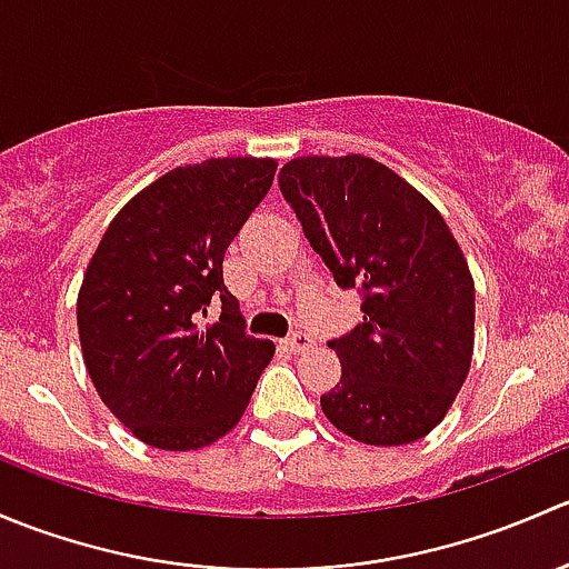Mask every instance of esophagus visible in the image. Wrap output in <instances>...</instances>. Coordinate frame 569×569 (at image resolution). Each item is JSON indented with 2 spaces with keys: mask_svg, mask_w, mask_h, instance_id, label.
<instances>
[{
  "mask_svg": "<svg viewBox=\"0 0 569 569\" xmlns=\"http://www.w3.org/2000/svg\"><path fill=\"white\" fill-rule=\"evenodd\" d=\"M311 343H313V338L308 336V332L300 330V332H291V336L283 341V347L289 349V352H302V349H308Z\"/></svg>",
  "mask_w": 569,
  "mask_h": 569,
  "instance_id": "1",
  "label": "esophagus"
}]
</instances>
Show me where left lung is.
Segmentation results:
<instances>
[{"instance_id": "obj_1", "label": "left lung", "mask_w": 569, "mask_h": 569, "mask_svg": "<svg viewBox=\"0 0 569 569\" xmlns=\"http://www.w3.org/2000/svg\"><path fill=\"white\" fill-rule=\"evenodd\" d=\"M363 321L327 341L341 380L321 396L327 421L369 446L432 432L460 393L473 355V278L440 211L377 159L300 157L278 176Z\"/></svg>"}]
</instances>
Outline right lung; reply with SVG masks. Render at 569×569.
<instances>
[{
	"mask_svg": "<svg viewBox=\"0 0 569 569\" xmlns=\"http://www.w3.org/2000/svg\"><path fill=\"white\" fill-rule=\"evenodd\" d=\"M274 159L187 164L109 222L77 300L79 341L101 401L153 449L192 451L231 432L274 343L244 332L222 258L272 187ZM221 302V319L203 326Z\"/></svg>",
	"mask_w": 569,
	"mask_h": 569,
	"instance_id": "obj_1",
	"label": "right lung"
}]
</instances>
